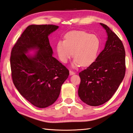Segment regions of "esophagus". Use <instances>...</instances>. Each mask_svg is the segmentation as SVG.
I'll return each instance as SVG.
<instances>
[{"label":"esophagus","instance_id":"34e87169","mask_svg":"<svg viewBox=\"0 0 133 133\" xmlns=\"http://www.w3.org/2000/svg\"><path fill=\"white\" fill-rule=\"evenodd\" d=\"M69 72H70V75H72L75 74V72L71 71V70H70V71H69Z\"/></svg>","mask_w":133,"mask_h":133}]
</instances>
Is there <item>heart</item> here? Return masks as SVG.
Wrapping results in <instances>:
<instances>
[{
  "label": "heart",
  "instance_id": "b5f03b06",
  "mask_svg": "<svg viewBox=\"0 0 133 133\" xmlns=\"http://www.w3.org/2000/svg\"><path fill=\"white\" fill-rule=\"evenodd\" d=\"M100 48V40L95 35L84 31H72L67 34L65 40L58 41L56 51L61 62L67 63L72 56L73 68L81 65L88 66L97 59Z\"/></svg>",
  "mask_w": 133,
  "mask_h": 133
}]
</instances>
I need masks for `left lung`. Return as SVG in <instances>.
Masks as SVG:
<instances>
[{
  "label": "left lung",
  "instance_id": "1",
  "mask_svg": "<svg viewBox=\"0 0 133 133\" xmlns=\"http://www.w3.org/2000/svg\"><path fill=\"white\" fill-rule=\"evenodd\" d=\"M100 24L108 36L105 47L95 62L79 73L78 96L83 102L90 106L102 105L110 100L123 81L126 71L123 43L107 26Z\"/></svg>",
  "mask_w": 133,
  "mask_h": 133
}]
</instances>
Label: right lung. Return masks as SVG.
<instances>
[{
  "label": "right lung",
  "mask_w": 133,
  "mask_h": 133,
  "mask_svg": "<svg viewBox=\"0 0 133 133\" xmlns=\"http://www.w3.org/2000/svg\"><path fill=\"white\" fill-rule=\"evenodd\" d=\"M54 25H31L12 48V81L18 92L33 105L45 108L58 99L69 71L52 56L48 36L58 29ZM35 50L34 55H26Z\"/></svg>",
  "instance_id": "add662e5"
}]
</instances>
